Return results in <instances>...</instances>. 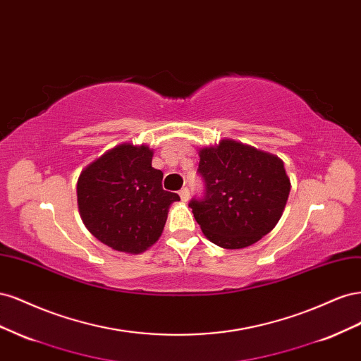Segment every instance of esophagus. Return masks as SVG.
Masks as SVG:
<instances>
[{
    "mask_svg": "<svg viewBox=\"0 0 361 361\" xmlns=\"http://www.w3.org/2000/svg\"><path fill=\"white\" fill-rule=\"evenodd\" d=\"M179 195H180V199L183 200V202H187L188 199H190V190L185 187V188H182L180 191H179Z\"/></svg>",
    "mask_w": 361,
    "mask_h": 361,
    "instance_id": "obj_1",
    "label": "esophagus"
}]
</instances>
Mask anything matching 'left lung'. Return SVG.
Instances as JSON below:
<instances>
[{
    "label": "left lung",
    "mask_w": 361,
    "mask_h": 361,
    "mask_svg": "<svg viewBox=\"0 0 361 361\" xmlns=\"http://www.w3.org/2000/svg\"><path fill=\"white\" fill-rule=\"evenodd\" d=\"M202 197L188 203L204 236L236 250L257 243L279 223L290 182L283 161L232 140L200 150Z\"/></svg>",
    "instance_id": "1"
}]
</instances>
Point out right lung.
Masks as SVG:
<instances>
[{"instance_id":"obj_1","label":"right lung","mask_w":361,"mask_h":361,"mask_svg":"<svg viewBox=\"0 0 361 361\" xmlns=\"http://www.w3.org/2000/svg\"><path fill=\"white\" fill-rule=\"evenodd\" d=\"M152 150L122 145L80 174L76 194L85 227L105 245L141 253L158 241L169 206L180 200L162 190V171L152 167Z\"/></svg>"}]
</instances>
